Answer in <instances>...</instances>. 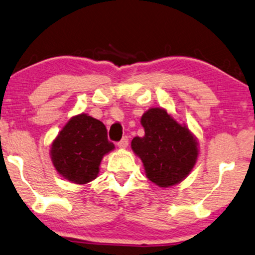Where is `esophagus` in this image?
I'll list each match as a JSON object with an SVG mask.
<instances>
[{
  "instance_id": "obj_1",
  "label": "esophagus",
  "mask_w": 255,
  "mask_h": 255,
  "mask_svg": "<svg viewBox=\"0 0 255 255\" xmlns=\"http://www.w3.org/2000/svg\"><path fill=\"white\" fill-rule=\"evenodd\" d=\"M128 145V137L125 135V137L122 138V140L120 141V143H118V147H120V148H127Z\"/></svg>"
}]
</instances>
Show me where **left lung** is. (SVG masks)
<instances>
[{
  "label": "left lung",
  "mask_w": 255,
  "mask_h": 255,
  "mask_svg": "<svg viewBox=\"0 0 255 255\" xmlns=\"http://www.w3.org/2000/svg\"><path fill=\"white\" fill-rule=\"evenodd\" d=\"M140 123L145 134L134 137L131 147L143 161L146 177L159 187L179 184L196 165L197 138L163 108L148 109Z\"/></svg>",
  "instance_id": "obj_1"
}]
</instances>
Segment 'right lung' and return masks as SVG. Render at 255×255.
<instances>
[{"label": "right lung", "mask_w": 255, "mask_h": 255, "mask_svg": "<svg viewBox=\"0 0 255 255\" xmlns=\"http://www.w3.org/2000/svg\"><path fill=\"white\" fill-rule=\"evenodd\" d=\"M114 148L105 125L81 114L70 118L52 141L50 157L64 179L83 185L97 178L102 159Z\"/></svg>", "instance_id": "add662e5"}]
</instances>
